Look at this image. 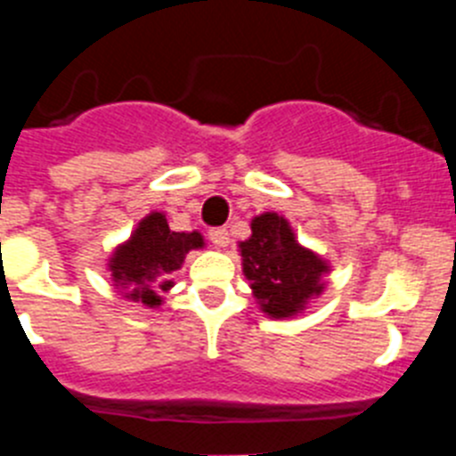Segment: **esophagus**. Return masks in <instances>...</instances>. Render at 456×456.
Here are the masks:
<instances>
[{
	"label": "esophagus",
	"mask_w": 456,
	"mask_h": 456,
	"mask_svg": "<svg viewBox=\"0 0 456 456\" xmlns=\"http://www.w3.org/2000/svg\"><path fill=\"white\" fill-rule=\"evenodd\" d=\"M209 240H212L216 248H225L231 244V232L225 231V228H215V231H209Z\"/></svg>",
	"instance_id": "obj_1"
}]
</instances>
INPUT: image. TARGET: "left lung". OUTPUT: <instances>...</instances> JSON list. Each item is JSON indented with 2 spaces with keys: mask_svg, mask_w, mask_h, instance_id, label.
<instances>
[{
  "mask_svg": "<svg viewBox=\"0 0 456 456\" xmlns=\"http://www.w3.org/2000/svg\"><path fill=\"white\" fill-rule=\"evenodd\" d=\"M240 256L253 297L272 320L299 315L324 292V276L331 272L324 257L301 247L289 221L278 212L253 216L251 237L240 241Z\"/></svg>",
  "mask_w": 456,
  "mask_h": 456,
  "instance_id": "8db88e82",
  "label": "left lung"
}]
</instances>
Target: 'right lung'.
Listing matches in <instances>:
<instances>
[{
    "mask_svg": "<svg viewBox=\"0 0 456 456\" xmlns=\"http://www.w3.org/2000/svg\"><path fill=\"white\" fill-rule=\"evenodd\" d=\"M203 247L199 231L175 232L168 228L164 212H151L139 221L130 240L114 248L107 267L125 299L157 308L162 305V294L175 285L173 272L183 267L184 256Z\"/></svg>",
    "mask_w": 456,
    "mask_h": 456,
    "instance_id": "obj_1",
    "label": "right lung"
}]
</instances>
